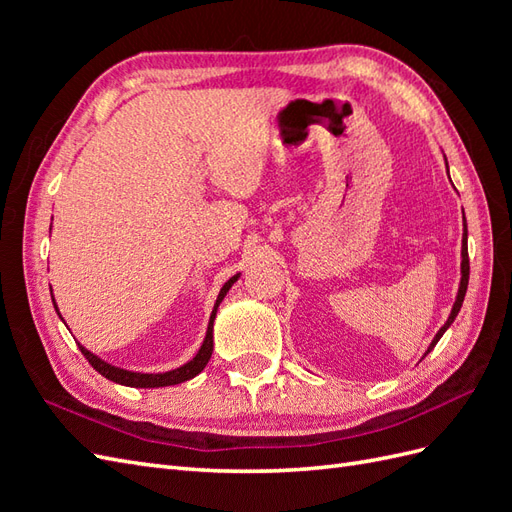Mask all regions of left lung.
<instances>
[{
  "instance_id": "8db88e82",
  "label": "left lung",
  "mask_w": 512,
  "mask_h": 512,
  "mask_svg": "<svg viewBox=\"0 0 512 512\" xmlns=\"http://www.w3.org/2000/svg\"><path fill=\"white\" fill-rule=\"evenodd\" d=\"M446 160V158H444ZM446 170H448V164H446ZM468 280H470V260H468V224H466V215H463V237H461V280H459V290H457V297H455V303H453V309L451 314H448L446 322L442 324V329L436 333V337L431 339V344L427 348V352L433 350V346H436L440 342V337L446 333V329L451 327V324L455 322L459 309L463 305V297H466V290H468ZM425 352V354H427Z\"/></svg>"
}]
</instances>
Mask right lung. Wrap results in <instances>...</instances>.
I'll return each mask as SVG.
<instances>
[{"label":"right lung","mask_w":512,"mask_h":512,"mask_svg":"<svg viewBox=\"0 0 512 512\" xmlns=\"http://www.w3.org/2000/svg\"><path fill=\"white\" fill-rule=\"evenodd\" d=\"M239 275H232L230 280L222 286L218 299H215V305H213V312L209 316V324H207V335L203 339V346L198 348V352L194 354V359H190L188 363H183L181 367L177 369H170V371H164V374H143V371H130V369H121V367H115L111 363L102 361L100 356H96L94 352H89L85 346L79 344L81 352L85 354V359L91 363V367H94L98 374H102L104 378L113 380L117 384H123V386H134V389H158V386H173V384H181L185 380H192L194 376H198L200 371H203L211 359V352H213V320L215 316H218V307L220 303L224 301L226 292L232 288V284H235L239 280ZM51 297H53V290H51ZM53 305H55V312L59 314L57 309V303L53 299ZM61 318V314H59ZM64 320V318H61Z\"/></svg>","instance_id":"obj_1"}]
</instances>
